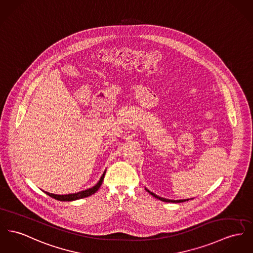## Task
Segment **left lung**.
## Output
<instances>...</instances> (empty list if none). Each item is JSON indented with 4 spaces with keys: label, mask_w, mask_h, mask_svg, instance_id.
Wrapping results in <instances>:
<instances>
[{
    "label": "left lung",
    "mask_w": 253,
    "mask_h": 253,
    "mask_svg": "<svg viewBox=\"0 0 253 253\" xmlns=\"http://www.w3.org/2000/svg\"><path fill=\"white\" fill-rule=\"evenodd\" d=\"M146 190H147V192H149V193L152 195V197H154V198H156L157 200H160V201H162V202H175V203H179V202H186V201H189V199H187V200H177V201H173V200H168V199H165V198H161V197H158V196H156L155 194H153L152 192L149 191L147 188H146Z\"/></svg>",
    "instance_id": "obj_1"
}]
</instances>
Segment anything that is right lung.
<instances>
[{"label":"right lung","mask_w":253,"mask_h":253,"mask_svg":"<svg viewBox=\"0 0 253 253\" xmlns=\"http://www.w3.org/2000/svg\"><path fill=\"white\" fill-rule=\"evenodd\" d=\"M104 174H105V170L103 171L102 175L99 180V182L95 186H93L92 188H89L87 190L84 191H81L79 193H74V194H68V195H55V194H51V193H48V192H45L48 196H50L51 198H53L57 201H60V202H72V201H77V200H80V199H84V198H87L93 194H95L101 187V183L103 181V178H104Z\"/></svg>","instance_id":"1"}]
</instances>
